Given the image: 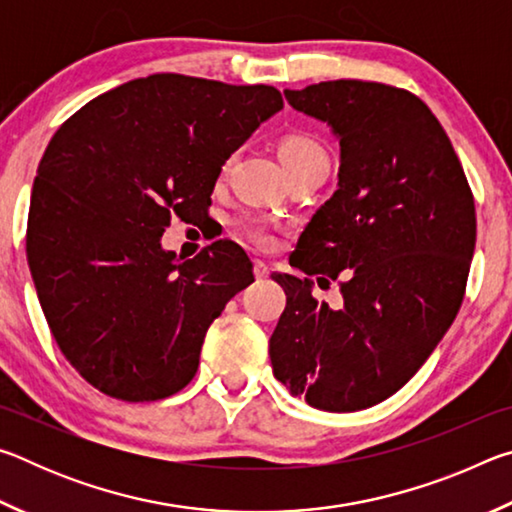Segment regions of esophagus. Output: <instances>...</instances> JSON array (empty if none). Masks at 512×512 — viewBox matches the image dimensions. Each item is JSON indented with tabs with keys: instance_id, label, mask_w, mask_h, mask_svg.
Instances as JSON below:
<instances>
[{
	"instance_id": "1",
	"label": "esophagus",
	"mask_w": 512,
	"mask_h": 512,
	"mask_svg": "<svg viewBox=\"0 0 512 512\" xmlns=\"http://www.w3.org/2000/svg\"><path fill=\"white\" fill-rule=\"evenodd\" d=\"M253 271H255L257 280H262V277H268V273H271V268H268V264L262 262V259H255V262H253Z\"/></svg>"
}]
</instances>
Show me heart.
Listing matches in <instances>:
<instances>
[{
    "label": "heart",
    "mask_w": 512,
    "mask_h": 512,
    "mask_svg": "<svg viewBox=\"0 0 512 512\" xmlns=\"http://www.w3.org/2000/svg\"><path fill=\"white\" fill-rule=\"evenodd\" d=\"M280 158L284 162V167L293 169L309 162H327V153L323 146L307 135H287L280 142ZM237 228L244 232L250 241H255L257 246L271 248L275 244V223L268 221L266 216H259V214L239 216Z\"/></svg>",
    "instance_id": "heart-1"
}]
</instances>
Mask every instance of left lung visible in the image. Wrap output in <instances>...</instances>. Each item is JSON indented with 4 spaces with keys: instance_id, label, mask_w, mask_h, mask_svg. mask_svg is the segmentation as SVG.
Here are the masks:
<instances>
[{
    "instance_id": "1",
    "label": "left lung",
    "mask_w": 512,
    "mask_h": 512,
    "mask_svg": "<svg viewBox=\"0 0 512 512\" xmlns=\"http://www.w3.org/2000/svg\"><path fill=\"white\" fill-rule=\"evenodd\" d=\"M332 128L339 189L311 216L291 266L336 277L343 307L309 277L287 293L268 341L273 375L320 411H361L400 391L461 309L476 241L474 196L440 121L415 94L370 81L284 90Z\"/></svg>"
}]
</instances>
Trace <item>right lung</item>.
Returning <instances> with one entry per match:
<instances>
[{
	"instance_id": "1",
	"label": "right lung",
	"mask_w": 512,
	"mask_h": 512,
	"mask_svg": "<svg viewBox=\"0 0 512 512\" xmlns=\"http://www.w3.org/2000/svg\"><path fill=\"white\" fill-rule=\"evenodd\" d=\"M271 85L128 81L74 112L33 180L27 257L60 352L101 393L153 402L196 375L207 327L253 277L219 239L180 262L171 216L201 219L225 160L282 110Z\"/></svg>"
}]
</instances>
